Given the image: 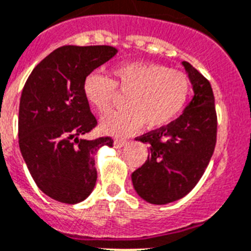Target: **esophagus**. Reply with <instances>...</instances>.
<instances>
[{"label":"esophagus","mask_w":251,"mask_h":251,"mask_svg":"<svg viewBox=\"0 0 251 251\" xmlns=\"http://www.w3.org/2000/svg\"><path fill=\"white\" fill-rule=\"evenodd\" d=\"M127 143L128 142L126 140H115L114 141V147H115V149H121V147L126 146Z\"/></svg>","instance_id":"34e87169"}]
</instances>
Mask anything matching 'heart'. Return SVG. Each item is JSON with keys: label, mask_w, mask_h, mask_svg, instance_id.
I'll list each match as a JSON object with an SVG mask.
<instances>
[{"label": "heart", "mask_w": 251, "mask_h": 251, "mask_svg": "<svg viewBox=\"0 0 251 251\" xmlns=\"http://www.w3.org/2000/svg\"><path fill=\"white\" fill-rule=\"evenodd\" d=\"M113 78L93 72L85 78L83 94L99 113H108L117 91L126 98L122 111L105 115L101 128L123 136L145 124L149 129L164 127L175 121L185 108L192 81L185 72L150 62H127L111 68Z\"/></svg>", "instance_id": "1"}]
</instances>
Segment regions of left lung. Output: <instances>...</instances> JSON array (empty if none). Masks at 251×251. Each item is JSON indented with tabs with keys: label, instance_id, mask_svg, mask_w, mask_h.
<instances>
[{
	"label": "left lung",
	"instance_id": "1",
	"mask_svg": "<svg viewBox=\"0 0 251 251\" xmlns=\"http://www.w3.org/2000/svg\"><path fill=\"white\" fill-rule=\"evenodd\" d=\"M194 96L180 117L136 140L150 143L146 162L132 174L138 196L152 204L183 198L208 166L217 142V113L209 81L183 62Z\"/></svg>",
	"mask_w": 251,
	"mask_h": 251
}]
</instances>
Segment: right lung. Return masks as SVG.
I'll list each match as a JSON object with an SVG mask.
<instances>
[{"instance_id": "right-lung-1", "label": "right lung", "mask_w": 251, "mask_h": 251, "mask_svg": "<svg viewBox=\"0 0 251 251\" xmlns=\"http://www.w3.org/2000/svg\"><path fill=\"white\" fill-rule=\"evenodd\" d=\"M110 46H66L36 64L23 89L19 146L40 190L67 204L82 202L95 187V152L113 146L108 136L85 140L98 126L83 94L85 78L117 54Z\"/></svg>"}]
</instances>
